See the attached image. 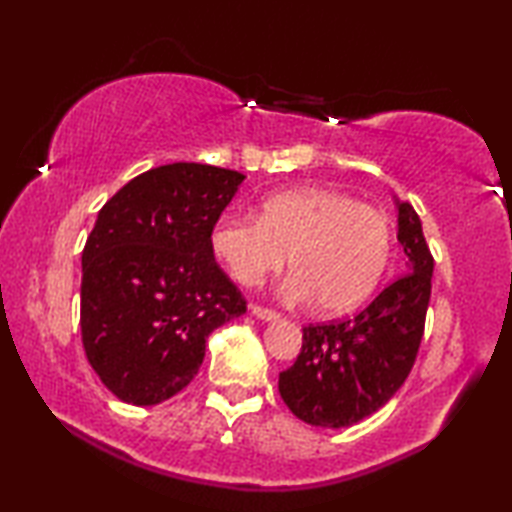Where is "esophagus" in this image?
<instances>
[{
    "label": "esophagus",
    "mask_w": 512,
    "mask_h": 512,
    "mask_svg": "<svg viewBox=\"0 0 512 512\" xmlns=\"http://www.w3.org/2000/svg\"><path fill=\"white\" fill-rule=\"evenodd\" d=\"M250 312H253L257 319H264V321H273L280 316V312H275L271 307H264V305H250Z\"/></svg>",
    "instance_id": "esophagus-1"
}]
</instances>
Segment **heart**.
Returning <instances> with one entry per match:
<instances>
[{
    "label": "heart",
    "instance_id": "1",
    "mask_svg": "<svg viewBox=\"0 0 512 512\" xmlns=\"http://www.w3.org/2000/svg\"><path fill=\"white\" fill-rule=\"evenodd\" d=\"M212 248L243 287H257L287 262L285 294L314 298L323 314L362 305L392 257V223L376 207L328 189H291L264 198L253 216H223Z\"/></svg>",
    "mask_w": 512,
    "mask_h": 512
}]
</instances>
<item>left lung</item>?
Listing matches in <instances>:
<instances>
[{
  "mask_svg": "<svg viewBox=\"0 0 512 512\" xmlns=\"http://www.w3.org/2000/svg\"><path fill=\"white\" fill-rule=\"evenodd\" d=\"M405 273L351 319L310 323L296 362L280 373L282 401L305 424L353 426L405 383L424 337L435 259L410 202H399Z\"/></svg>",
  "mask_w": 512,
  "mask_h": 512,
  "instance_id": "left-lung-1",
  "label": "left lung"
}]
</instances>
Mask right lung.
I'll return each mask as SVG.
<instances>
[{
	"label": "right lung",
	"mask_w": 512,
	"mask_h": 512,
	"mask_svg": "<svg viewBox=\"0 0 512 512\" xmlns=\"http://www.w3.org/2000/svg\"><path fill=\"white\" fill-rule=\"evenodd\" d=\"M241 182L237 170L177 161L134 177L97 214L81 253V344L120 401L182 392L207 337L246 312L212 248Z\"/></svg>",
	"instance_id": "obj_1"
}]
</instances>
